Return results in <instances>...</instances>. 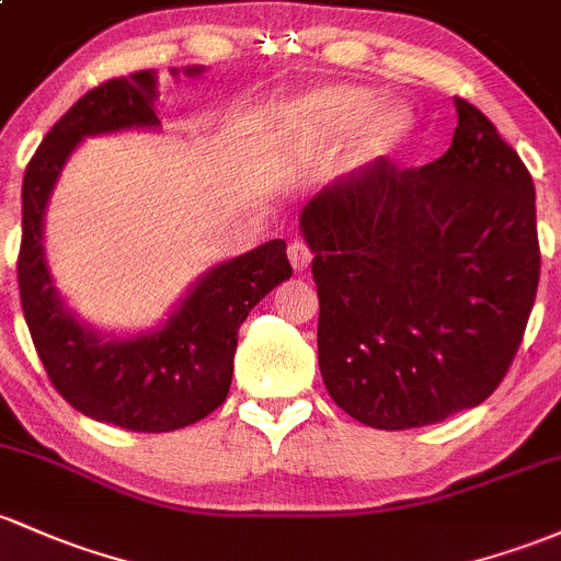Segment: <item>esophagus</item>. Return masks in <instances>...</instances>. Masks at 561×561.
<instances>
[{"label":"esophagus","instance_id":"1","mask_svg":"<svg viewBox=\"0 0 561 561\" xmlns=\"http://www.w3.org/2000/svg\"><path fill=\"white\" fill-rule=\"evenodd\" d=\"M288 262H291V267L297 270V273H302V270L310 267L312 254L302 240H294V243L288 245Z\"/></svg>","mask_w":561,"mask_h":561}]
</instances>
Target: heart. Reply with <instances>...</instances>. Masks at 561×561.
Instances as JSON below:
<instances>
[{"label": "heart", "instance_id": "obj_1", "mask_svg": "<svg viewBox=\"0 0 561 561\" xmlns=\"http://www.w3.org/2000/svg\"><path fill=\"white\" fill-rule=\"evenodd\" d=\"M371 106H375V99L366 90L329 88L310 95L299 106V114H302L307 128L318 130V134H347L369 113L364 125V147L369 152H385L407 130V114L396 106H382V110L371 112Z\"/></svg>", "mask_w": 561, "mask_h": 561}]
</instances>
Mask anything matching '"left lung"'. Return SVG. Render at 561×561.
I'll return each mask as SVG.
<instances>
[{"label": "left lung", "mask_w": 561, "mask_h": 561, "mask_svg": "<svg viewBox=\"0 0 561 561\" xmlns=\"http://www.w3.org/2000/svg\"><path fill=\"white\" fill-rule=\"evenodd\" d=\"M455 110L442 158H377L299 219L323 385L379 431L442 423L490 399L538 294L533 176L473 104L455 99Z\"/></svg>", "instance_id": "1"}]
</instances>
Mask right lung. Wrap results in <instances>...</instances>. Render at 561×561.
Masks as SVG:
<instances>
[{"mask_svg": "<svg viewBox=\"0 0 561 561\" xmlns=\"http://www.w3.org/2000/svg\"><path fill=\"white\" fill-rule=\"evenodd\" d=\"M197 71L201 66L186 75ZM158 82V71L144 69L88 90L42 138L26 165L21 195L18 288L42 366L77 412L136 433L176 431L219 409L232 385L238 329L262 297L291 278L286 243L270 240L203 275L165 327L152 334L104 340L64 310L42 249L47 197L66 158L85 136L160 125Z\"/></svg>", "mask_w": 561, "mask_h": 561, "instance_id": "obj_1", "label": "right lung"}]
</instances>
